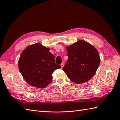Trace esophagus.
Returning a JSON list of instances; mask_svg holds the SVG:
<instances>
[{"label": "esophagus", "mask_w": 120, "mask_h": 120, "mask_svg": "<svg viewBox=\"0 0 120 120\" xmlns=\"http://www.w3.org/2000/svg\"><path fill=\"white\" fill-rule=\"evenodd\" d=\"M60 65H61V66H62V68H63L64 66V63L63 62L62 64H61Z\"/></svg>", "instance_id": "34e87169"}]
</instances>
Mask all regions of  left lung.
I'll list each match as a JSON object with an SVG mask.
<instances>
[{
    "label": "left lung",
    "mask_w": 120,
    "mask_h": 120,
    "mask_svg": "<svg viewBox=\"0 0 120 120\" xmlns=\"http://www.w3.org/2000/svg\"><path fill=\"white\" fill-rule=\"evenodd\" d=\"M66 49L68 59L63 70L68 78L77 84L90 80L96 73L101 61L96 49L83 40Z\"/></svg>",
    "instance_id": "1"
}]
</instances>
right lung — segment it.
Returning <instances> with one entry per match:
<instances>
[{"label":"right lung","mask_w":120,"mask_h":120,"mask_svg":"<svg viewBox=\"0 0 120 120\" xmlns=\"http://www.w3.org/2000/svg\"><path fill=\"white\" fill-rule=\"evenodd\" d=\"M50 49L36 43L27 46L19 57L18 66L24 79L29 84L45 88L53 79L52 74L61 66L56 64Z\"/></svg>","instance_id":"obj_1"}]
</instances>
